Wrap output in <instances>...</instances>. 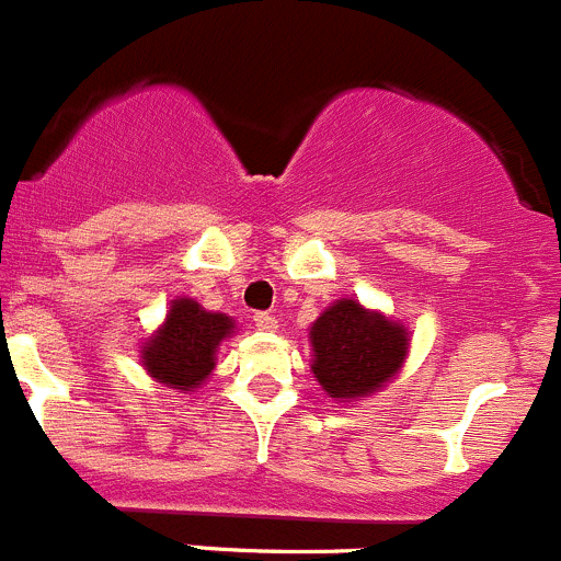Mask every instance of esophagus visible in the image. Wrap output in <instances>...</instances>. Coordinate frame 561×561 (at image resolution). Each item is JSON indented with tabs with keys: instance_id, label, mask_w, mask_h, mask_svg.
<instances>
[{
	"instance_id": "1",
	"label": "esophagus",
	"mask_w": 561,
	"mask_h": 561,
	"mask_svg": "<svg viewBox=\"0 0 561 561\" xmlns=\"http://www.w3.org/2000/svg\"><path fill=\"white\" fill-rule=\"evenodd\" d=\"M254 327L260 329V332H276V329H279V321H276L271 312H256Z\"/></svg>"
}]
</instances>
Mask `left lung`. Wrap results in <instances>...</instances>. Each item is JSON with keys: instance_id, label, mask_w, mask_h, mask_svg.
<instances>
[{"instance_id": "obj_1", "label": "left lung", "mask_w": 561, "mask_h": 561, "mask_svg": "<svg viewBox=\"0 0 561 561\" xmlns=\"http://www.w3.org/2000/svg\"><path fill=\"white\" fill-rule=\"evenodd\" d=\"M312 376L334 404L385 390L410 357V329L357 298H337L310 327Z\"/></svg>"}]
</instances>
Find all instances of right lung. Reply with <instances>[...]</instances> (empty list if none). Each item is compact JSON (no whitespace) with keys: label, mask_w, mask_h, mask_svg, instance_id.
Returning a JSON list of instances; mask_svg holds the SVG:
<instances>
[{"label":"right lung","mask_w":561,"mask_h":561,"mask_svg":"<svg viewBox=\"0 0 561 561\" xmlns=\"http://www.w3.org/2000/svg\"><path fill=\"white\" fill-rule=\"evenodd\" d=\"M232 334V318L204 310L196 298L176 296L165 321L140 343V365L162 387L196 392L213 376L218 348Z\"/></svg>","instance_id":"add662e5"}]
</instances>
